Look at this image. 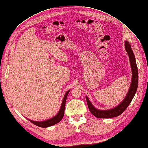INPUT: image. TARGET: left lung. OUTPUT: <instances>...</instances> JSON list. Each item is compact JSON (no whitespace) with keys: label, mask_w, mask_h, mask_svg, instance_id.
Listing matches in <instances>:
<instances>
[{"label":"left lung","mask_w":148,"mask_h":148,"mask_svg":"<svg viewBox=\"0 0 148 148\" xmlns=\"http://www.w3.org/2000/svg\"><path fill=\"white\" fill-rule=\"evenodd\" d=\"M125 47L128 53L132 70V79L130 88L129 89L127 95L125 97L122 102L120 103L118 106L115 107V108L109 110H101L96 109L95 107L92 105L91 102L89 101L88 98L86 97L88 106L89 110H90L91 114L95 115L97 118L109 119L117 117V116L122 114L125 111V110L127 108V107L129 106V104H130V102H132L133 98L135 96V95L136 92L138 85V72L135 60V56H134V53L132 49L130 44H129L128 42H125Z\"/></svg>","instance_id":"8db88e82"}]
</instances>
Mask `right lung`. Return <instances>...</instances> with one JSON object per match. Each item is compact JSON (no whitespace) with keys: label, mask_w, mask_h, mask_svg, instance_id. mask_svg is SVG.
<instances>
[{"label":"right lung","mask_w":148,"mask_h":148,"mask_svg":"<svg viewBox=\"0 0 148 148\" xmlns=\"http://www.w3.org/2000/svg\"><path fill=\"white\" fill-rule=\"evenodd\" d=\"M69 91H70V90H69L65 93L63 101H62V106L60 107V109L59 112H58V114L55 116V117H53V118L49 119V120L43 121V122H35V121L31 120L29 119H28V120L30 121L31 123H33L34 125H36V126L42 127V128H46V127H51V126H52V125H53L57 123H59L64 117L66 99L67 95H68Z\"/></svg>","instance_id":"1"}]
</instances>
